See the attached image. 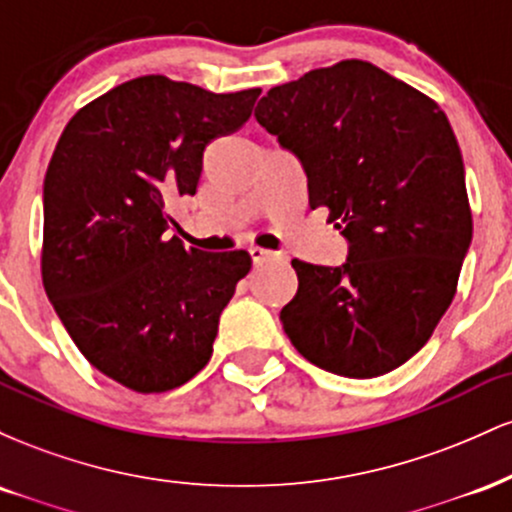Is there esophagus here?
Segmentation results:
<instances>
[{
    "instance_id": "34e87169",
    "label": "esophagus",
    "mask_w": 512,
    "mask_h": 512,
    "mask_svg": "<svg viewBox=\"0 0 512 512\" xmlns=\"http://www.w3.org/2000/svg\"><path fill=\"white\" fill-rule=\"evenodd\" d=\"M250 257H252V262H264V260H272V257H276V252L264 250V248H257V245H252V248H250Z\"/></svg>"
}]
</instances>
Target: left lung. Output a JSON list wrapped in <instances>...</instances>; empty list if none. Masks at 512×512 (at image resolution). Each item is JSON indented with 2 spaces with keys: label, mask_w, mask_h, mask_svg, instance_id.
<instances>
[{
  "label": "left lung",
  "mask_w": 512,
  "mask_h": 512,
  "mask_svg": "<svg viewBox=\"0 0 512 512\" xmlns=\"http://www.w3.org/2000/svg\"><path fill=\"white\" fill-rule=\"evenodd\" d=\"M257 122L301 158L310 209L351 243L342 267L293 260L281 325L298 354L344 378H378L431 339L472 243L460 146L426 93L342 60L269 88Z\"/></svg>",
  "instance_id": "left-lung-1"
}]
</instances>
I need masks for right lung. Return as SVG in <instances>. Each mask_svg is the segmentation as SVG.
I'll return each instance as SVG.
<instances>
[{
  "mask_svg": "<svg viewBox=\"0 0 512 512\" xmlns=\"http://www.w3.org/2000/svg\"><path fill=\"white\" fill-rule=\"evenodd\" d=\"M257 96L139 76L84 105L55 146L43 185L45 293L86 361L129 390L195 378L250 272L245 250L202 252L170 236L166 204L195 195L204 149L238 132Z\"/></svg>",
  "mask_w": 512,
  "mask_h": 512,
  "instance_id": "1",
  "label": "right lung"
}]
</instances>
